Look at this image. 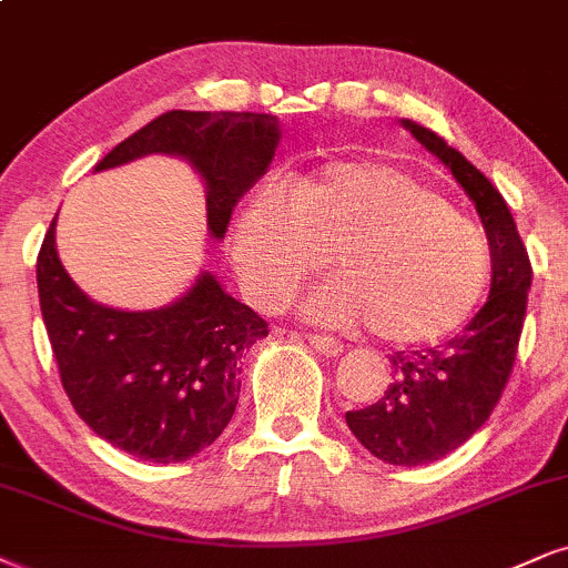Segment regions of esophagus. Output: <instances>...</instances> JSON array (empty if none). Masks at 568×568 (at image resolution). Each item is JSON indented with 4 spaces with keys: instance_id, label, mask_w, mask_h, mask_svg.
<instances>
[{
    "instance_id": "obj_1",
    "label": "esophagus",
    "mask_w": 568,
    "mask_h": 568,
    "mask_svg": "<svg viewBox=\"0 0 568 568\" xmlns=\"http://www.w3.org/2000/svg\"><path fill=\"white\" fill-rule=\"evenodd\" d=\"M307 342H311V347L316 349V353L326 355V358H337L342 355V345L334 337H326V334H307Z\"/></svg>"
}]
</instances>
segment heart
Masks as SVG:
<instances>
[{
	"label": "heart",
	"mask_w": 568,
	"mask_h": 568,
	"mask_svg": "<svg viewBox=\"0 0 568 568\" xmlns=\"http://www.w3.org/2000/svg\"><path fill=\"white\" fill-rule=\"evenodd\" d=\"M234 255L268 303L326 257L334 282L311 300L326 324L363 321L389 345H429L477 307L489 278L485 234L403 168L339 160L292 186L286 207L255 197L236 219Z\"/></svg>",
	"instance_id": "obj_1"
}]
</instances>
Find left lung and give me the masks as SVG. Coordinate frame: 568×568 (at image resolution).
<instances>
[{"label":"left lung","instance_id":"left-lung-1","mask_svg":"<svg viewBox=\"0 0 568 568\" xmlns=\"http://www.w3.org/2000/svg\"><path fill=\"white\" fill-rule=\"evenodd\" d=\"M403 125L466 189L493 252L489 297L466 332L443 347L392 355L387 392L368 408L345 413L349 432L371 455L392 466H422L445 458L493 416L519 353L531 263L506 200L485 173L434 131Z\"/></svg>","mask_w":568,"mask_h":568}]
</instances>
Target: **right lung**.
I'll list each match as a JSON object with an SVG mask.
<instances>
[{
    "label": "right lung",
    "mask_w": 568,
    "mask_h": 568,
    "mask_svg": "<svg viewBox=\"0 0 568 568\" xmlns=\"http://www.w3.org/2000/svg\"><path fill=\"white\" fill-rule=\"evenodd\" d=\"M278 146L265 113L171 110L123 139L97 171L168 152L186 158L207 184V223L226 234L231 210L263 176ZM39 303L68 400L110 445L179 464L221 437L236 403L244 353L268 334V321L240 303L210 273L179 303L125 313L91 303L62 268L54 221L37 257Z\"/></svg>",
    "instance_id": "obj_1"
}]
</instances>
